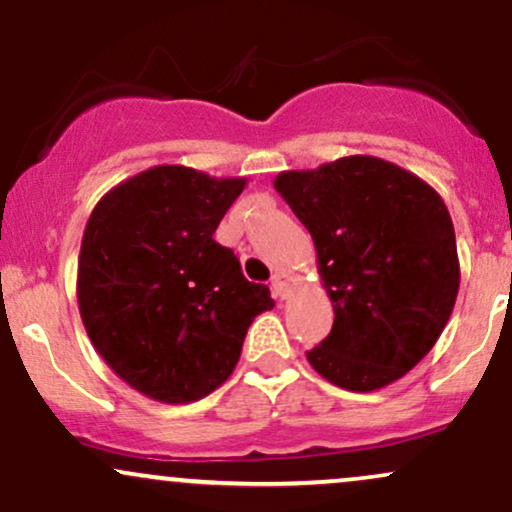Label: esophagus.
Masks as SVG:
<instances>
[{
    "instance_id": "34e87169",
    "label": "esophagus",
    "mask_w": 512,
    "mask_h": 512,
    "mask_svg": "<svg viewBox=\"0 0 512 512\" xmlns=\"http://www.w3.org/2000/svg\"><path fill=\"white\" fill-rule=\"evenodd\" d=\"M272 289H274V296L276 298H289L291 296V276L284 274V272H276L272 276Z\"/></svg>"
}]
</instances>
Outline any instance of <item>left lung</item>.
Segmentation results:
<instances>
[{"instance_id": "obj_1", "label": "left lung", "mask_w": 512, "mask_h": 512, "mask_svg": "<svg viewBox=\"0 0 512 512\" xmlns=\"http://www.w3.org/2000/svg\"><path fill=\"white\" fill-rule=\"evenodd\" d=\"M274 187L313 236L334 308L310 366L351 392L395 383L433 349L455 308L460 260L445 202L375 156L284 170Z\"/></svg>"}]
</instances>
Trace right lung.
Returning a JSON list of instances; mask_svg holds the SVG:
<instances>
[{
  "instance_id": "right-lung-1",
  "label": "right lung",
  "mask_w": 512,
  "mask_h": 512,
  "mask_svg": "<svg viewBox=\"0 0 512 512\" xmlns=\"http://www.w3.org/2000/svg\"><path fill=\"white\" fill-rule=\"evenodd\" d=\"M245 178L154 166L105 192L81 240L76 298L93 349L166 404L207 397L236 368L269 289L214 240Z\"/></svg>"
}]
</instances>
